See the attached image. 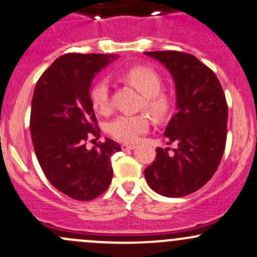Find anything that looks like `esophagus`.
Here are the masks:
<instances>
[{
  "instance_id": "34e87169",
  "label": "esophagus",
  "mask_w": 257,
  "mask_h": 257,
  "mask_svg": "<svg viewBox=\"0 0 257 257\" xmlns=\"http://www.w3.org/2000/svg\"><path fill=\"white\" fill-rule=\"evenodd\" d=\"M121 149H123L124 151L133 150V149H136V145L134 144H121Z\"/></svg>"
}]
</instances>
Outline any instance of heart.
I'll return each instance as SVG.
<instances>
[{
  "label": "heart",
  "mask_w": 257,
  "mask_h": 257,
  "mask_svg": "<svg viewBox=\"0 0 257 257\" xmlns=\"http://www.w3.org/2000/svg\"><path fill=\"white\" fill-rule=\"evenodd\" d=\"M123 82L133 86L143 94L142 106L161 119L169 113L171 99L169 94L161 90L163 80L154 69L148 66H133L119 74ZM90 101L93 109L99 114L107 115L112 112L109 83L101 79L93 83L90 90ZM150 126V118L145 113L140 114H123L110 120L107 132L110 137L124 143H134L142 134L147 133Z\"/></svg>",
  "instance_id": "b5f03b06"
}]
</instances>
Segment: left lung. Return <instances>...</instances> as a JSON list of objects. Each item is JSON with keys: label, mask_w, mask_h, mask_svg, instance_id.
Listing matches in <instances>:
<instances>
[{"label": "left lung", "mask_w": 257, "mask_h": 257, "mask_svg": "<svg viewBox=\"0 0 257 257\" xmlns=\"http://www.w3.org/2000/svg\"><path fill=\"white\" fill-rule=\"evenodd\" d=\"M145 54L172 75L177 108L164 133L175 148L156 149L145 178L161 196H187L203 187L220 164L228 121L225 94L214 72L196 56L175 50Z\"/></svg>", "instance_id": "obj_1"}]
</instances>
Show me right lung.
I'll return each mask as SVG.
<instances>
[{"label":"right lung","mask_w":257,"mask_h":257,"mask_svg":"<svg viewBox=\"0 0 257 257\" xmlns=\"http://www.w3.org/2000/svg\"><path fill=\"white\" fill-rule=\"evenodd\" d=\"M117 55L69 53L38 80L32 99L31 136L43 172L56 190L76 201L101 196L113 176L110 156L120 147L107 138L92 149L101 129L90 101L94 75Z\"/></svg>","instance_id":"1"}]
</instances>
